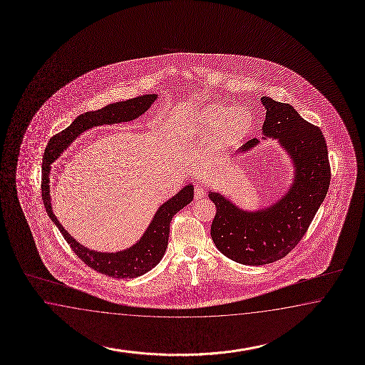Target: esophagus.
Instances as JSON below:
<instances>
[{
  "instance_id": "esophagus-1",
  "label": "esophagus",
  "mask_w": 365,
  "mask_h": 365,
  "mask_svg": "<svg viewBox=\"0 0 365 365\" xmlns=\"http://www.w3.org/2000/svg\"><path fill=\"white\" fill-rule=\"evenodd\" d=\"M195 199H202L204 196H205V190H204V187L200 186V185H196L195 186Z\"/></svg>"
}]
</instances>
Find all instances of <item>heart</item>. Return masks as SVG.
<instances>
[{
	"mask_svg": "<svg viewBox=\"0 0 365 365\" xmlns=\"http://www.w3.org/2000/svg\"><path fill=\"white\" fill-rule=\"evenodd\" d=\"M254 127V113L247 106L227 107L219 102H208L192 108L187 115L182 135L188 140L210 135L208 148L222 152L246 138Z\"/></svg>",
	"mask_w": 365,
	"mask_h": 365,
	"instance_id": "b5f03b06",
	"label": "heart"
}]
</instances>
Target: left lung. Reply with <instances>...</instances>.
I'll use <instances>...</instances> for the list:
<instances>
[{"mask_svg":"<svg viewBox=\"0 0 365 365\" xmlns=\"http://www.w3.org/2000/svg\"><path fill=\"white\" fill-rule=\"evenodd\" d=\"M266 120L262 140H277L289 157L293 178L277 200L258 210H243L220 191L208 196L216 205L212 221L213 243L229 259L263 266L282 259L308 230L330 186L327 145L318 127L301 118L294 107L262 97ZM260 144L252 138L237 154L249 153Z\"/></svg>","mask_w":365,"mask_h":365,"instance_id":"left-lung-1","label":"left lung"}]
</instances>
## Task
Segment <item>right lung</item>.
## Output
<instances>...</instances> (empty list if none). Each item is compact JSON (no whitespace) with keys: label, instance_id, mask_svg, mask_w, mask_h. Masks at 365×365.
<instances>
[{"label":"right lung","instance_id":"add662e5","mask_svg":"<svg viewBox=\"0 0 365 365\" xmlns=\"http://www.w3.org/2000/svg\"><path fill=\"white\" fill-rule=\"evenodd\" d=\"M157 98V94H144L138 98L105 106L98 111L81 113L66 130H61L49 140L48 145L43 155L41 197L49 219L58 227L65 241L69 243L72 250L83 263H86L89 267L98 272L113 279H133L144 275L161 262L169 242L171 219L177 212L192 202L194 185H186L179 192L171 196L169 200H166L158 207L150 224L148 225L145 232L136 243L120 252H97L76 241L73 235H69L68 230H65L52 211L49 188L51 165L55 163L57 158L64 153V150L72 145L74 140L83 132L103 124L111 125L118 123L132 122L143 113H145Z\"/></svg>","mask_w":365,"mask_h":365}]
</instances>
